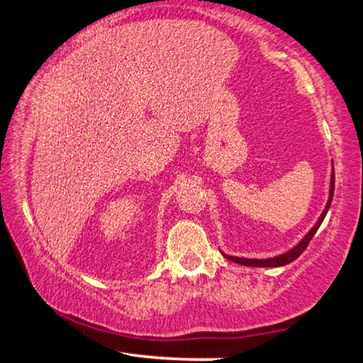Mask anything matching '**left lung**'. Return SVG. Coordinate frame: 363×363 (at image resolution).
<instances>
[{"label":"left lung","instance_id":"left-lung-1","mask_svg":"<svg viewBox=\"0 0 363 363\" xmlns=\"http://www.w3.org/2000/svg\"><path fill=\"white\" fill-rule=\"evenodd\" d=\"M333 192H335V169L331 171V182H330V196H328V201H327V206H325L323 213L320 214V218L315 223V225L312 227V229L307 232V235L301 240L296 247L291 248L288 253L285 255H280V256H275V257H269V259H247V257H237V256H227L224 255L227 259L232 261V262H237V264H242V266H248V267H280V266H286V264L293 262L296 257L301 256V253L307 248V245L312 240V237L315 235V232L318 230V227L323 223L325 216H327L328 213V208L331 205V200H333Z\"/></svg>","mask_w":363,"mask_h":363}]
</instances>
